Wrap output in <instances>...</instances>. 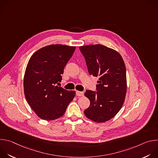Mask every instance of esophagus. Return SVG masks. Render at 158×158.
<instances>
[{"mask_svg": "<svg viewBox=\"0 0 158 158\" xmlns=\"http://www.w3.org/2000/svg\"><path fill=\"white\" fill-rule=\"evenodd\" d=\"M76 95L78 96H84V93L83 92H81V91H76Z\"/></svg>", "mask_w": 158, "mask_h": 158, "instance_id": "34e87169", "label": "esophagus"}]
</instances>
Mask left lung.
Returning <instances> with one entry per match:
<instances>
[{
  "label": "left lung",
  "instance_id": "1",
  "mask_svg": "<svg viewBox=\"0 0 158 158\" xmlns=\"http://www.w3.org/2000/svg\"><path fill=\"white\" fill-rule=\"evenodd\" d=\"M89 73L99 77L97 92L87 90L84 95L90 106L85 116L96 123L114 118L121 109L126 94L127 81L124 62L116 51L101 44L80 46Z\"/></svg>",
  "mask_w": 158,
  "mask_h": 158
}]
</instances>
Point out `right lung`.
Returning a JSON list of instances; mask_svg holds the SVG:
<instances>
[{"label":"right lung","mask_w":158,"mask_h":158,"mask_svg":"<svg viewBox=\"0 0 158 158\" xmlns=\"http://www.w3.org/2000/svg\"><path fill=\"white\" fill-rule=\"evenodd\" d=\"M76 47L52 44L44 47L30 58L24 77L27 103L38 117L52 121L62 116L76 92L56 84L62 80L64 68Z\"/></svg>","instance_id":"obj_1"}]
</instances>
